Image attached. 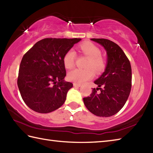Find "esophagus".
Returning <instances> with one entry per match:
<instances>
[{
	"label": "esophagus",
	"mask_w": 153,
	"mask_h": 153,
	"mask_svg": "<svg viewBox=\"0 0 153 153\" xmlns=\"http://www.w3.org/2000/svg\"><path fill=\"white\" fill-rule=\"evenodd\" d=\"M73 85H74V86H75V87H80V86H81L80 84H79V83H76V82L73 83Z\"/></svg>",
	"instance_id": "esophagus-1"
}]
</instances>
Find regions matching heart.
I'll list each match as a JSON object with an SVG mask.
<instances>
[{"label":"heart","mask_w":153,"mask_h":153,"mask_svg":"<svg viewBox=\"0 0 153 153\" xmlns=\"http://www.w3.org/2000/svg\"><path fill=\"white\" fill-rule=\"evenodd\" d=\"M79 50L82 53L88 57L85 64L86 68H76L68 74L69 80L76 83H82L92 79L96 73H101L105 69L106 63L101 55V50L98 46L89 42L80 43ZM76 60V53L73 49H69L63 57V64L65 68L71 69L74 66Z\"/></svg>","instance_id":"heart-1"}]
</instances>
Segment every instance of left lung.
Listing matches in <instances>:
<instances>
[{
	"mask_svg": "<svg viewBox=\"0 0 153 153\" xmlns=\"http://www.w3.org/2000/svg\"><path fill=\"white\" fill-rule=\"evenodd\" d=\"M107 51L108 63L102 76L94 81L99 88H93L90 96L83 98L88 110L100 117H110L117 114L128 98L131 89V67L120 47L110 40L93 38ZM100 89L101 92L98 93Z\"/></svg>",
	"mask_w": 153,
	"mask_h": 153,
	"instance_id": "left-lung-1",
	"label": "left lung"
}]
</instances>
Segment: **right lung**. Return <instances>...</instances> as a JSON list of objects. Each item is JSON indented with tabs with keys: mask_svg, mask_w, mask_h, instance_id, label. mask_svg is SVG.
Masks as SVG:
<instances>
[{
	"mask_svg": "<svg viewBox=\"0 0 153 153\" xmlns=\"http://www.w3.org/2000/svg\"><path fill=\"white\" fill-rule=\"evenodd\" d=\"M80 38H45L37 42L22 59L17 84L26 104L38 113H49L66 100L71 82H64L63 57Z\"/></svg>",
	"mask_w": 153,
	"mask_h": 153,
	"instance_id": "right-lung-1",
	"label": "right lung"
}]
</instances>
